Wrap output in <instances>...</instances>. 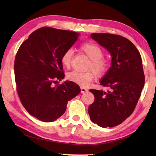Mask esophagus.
Here are the masks:
<instances>
[{"label":"esophagus","instance_id":"obj_1","mask_svg":"<svg viewBox=\"0 0 156 156\" xmlns=\"http://www.w3.org/2000/svg\"><path fill=\"white\" fill-rule=\"evenodd\" d=\"M87 91H88V90L86 88L81 87V92H82V93H84V92H87Z\"/></svg>","mask_w":156,"mask_h":156}]
</instances>
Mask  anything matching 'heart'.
Here are the masks:
<instances>
[{
    "mask_svg": "<svg viewBox=\"0 0 156 156\" xmlns=\"http://www.w3.org/2000/svg\"><path fill=\"white\" fill-rule=\"evenodd\" d=\"M80 50L90 59L87 69H92L97 76L103 75L108 70L109 63L103 57L104 51L100 46L94 43H84L81 45ZM73 55L74 54L72 49H68L64 52L61 57V63L64 67L69 68L70 66ZM67 78L69 81L75 82L82 87H87L93 80L94 74L91 70L85 72L72 71L68 73Z\"/></svg>",
    "mask_w": 156,
    "mask_h": 156,
    "instance_id": "heart-1",
    "label": "heart"
}]
</instances>
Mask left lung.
<instances>
[{"label":"left lung","instance_id":"1","mask_svg":"<svg viewBox=\"0 0 156 156\" xmlns=\"http://www.w3.org/2000/svg\"><path fill=\"white\" fill-rule=\"evenodd\" d=\"M110 52L111 66L101 80L107 91L91 89L94 101L88 107L90 120L101 127L123 122L135 110L145 84L141 55L134 44L121 35L91 34Z\"/></svg>","mask_w":156,"mask_h":156}]
</instances>
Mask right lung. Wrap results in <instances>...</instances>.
<instances>
[{"label":"right lung","instance_id":"right-lung-1","mask_svg":"<svg viewBox=\"0 0 156 156\" xmlns=\"http://www.w3.org/2000/svg\"><path fill=\"white\" fill-rule=\"evenodd\" d=\"M80 34L44 27L34 31L20 46L15 59L16 91L31 115L52 122L64 113L68 102L80 92L78 84L64 78L61 57Z\"/></svg>","mask_w":156,"mask_h":156}]
</instances>
